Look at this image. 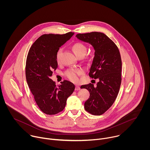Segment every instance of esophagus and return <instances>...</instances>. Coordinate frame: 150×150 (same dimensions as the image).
Segmentation results:
<instances>
[{"label":"esophagus","instance_id":"34e87169","mask_svg":"<svg viewBox=\"0 0 150 150\" xmlns=\"http://www.w3.org/2000/svg\"><path fill=\"white\" fill-rule=\"evenodd\" d=\"M80 89H81L80 87H79V86H78V85H76V87H75V90H76V91L79 90Z\"/></svg>","mask_w":150,"mask_h":150}]
</instances>
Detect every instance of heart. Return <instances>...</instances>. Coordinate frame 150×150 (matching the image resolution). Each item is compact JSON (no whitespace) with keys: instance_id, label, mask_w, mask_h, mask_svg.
<instances>
[{"instance_id":"obj_1","label":"heart","mask_w":150,"mask_h":150,"mask_svg":"<svg viewBox=\"0 0 150 150\" xmlns=\"http://www.w3.org/2000/svg\"><path fill=\"white\" fill-rule=\"evenodd\" d=\"M72 50L76 56H83L87 52V47L81 42H76L72 46ZM62 50L60 49L56 56V60L58 63L60 62V57ZM83 71L82 69H71L68 70L65 72V76L71 81L74 82H77L79 80V77L83 74Z\"/></svg>"}]
</instances>
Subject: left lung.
Masks as SVG:
<instances>
[{
    "instance_id": "8db88e82",
    "label": "left lung",
    "mask_w": 150,
    "mask_h": 150,
    "mask_svg": "<svg viewBox=\"0 0 150 150\" xmlns=\"http://www.w3.org/2000/svg\"><path fill=\"white\" fill-rule=\"evenodd\" d=\"M76 37L88 42L94 49V57L89 76L99 82L97 86L90 83L82 85L90 92L85 101V110L93 115H101L115 102L119 91L122 81V60L118 47L105 34L100 32L78 34Z\"/></svg>"
}]
</instances>
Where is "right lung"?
Returning a JSON list of instances; mask_svg holds the SVG:
<instances>
[{
	"label": "right lung",
	"mask_w": 150,
	"mask_h": 150,
	"mask_svg": "<svg viewBox=\"0 0 150 150\" xmlns=\"http://www.w3.org/2000/svg\"><path fill=\"white\" fill-rule=\"evenodd\" d=\"M74 34H48L40 36L30 47L26 60L25 76L29 88L40 109L53 115L63 110L75 85L67 80L56 86L50 76L57 68L56 56L62 45Z\"/></svg>",
	"instance_id": "obj_1"
}]
</instances>
